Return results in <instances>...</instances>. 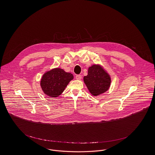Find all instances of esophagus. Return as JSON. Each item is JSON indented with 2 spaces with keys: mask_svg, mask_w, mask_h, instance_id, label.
Listing matches in <instances>:
<instances>
[{
  "mask_svg": "<svg viewBox=\"0 0 155 155\" xmlns=\"http://www.w3.org/2000/svg\"><path fill=\"white\" fill-rule=\"evenodd\" d=\"M76 79L77 80H81V79H82V76L80 75V74H77V75L76 76Z\"/></svg>",
  "mask_w": 155,
  "mask_h": 155,
  "instance_id": "esophagus-1",
  "label": "esophagus"
}]
</instances>
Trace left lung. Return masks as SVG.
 <instances>
[{
    "mask_svg": "<svg viewBox=\"0 0 155 155\" xmlns=\"http://www.w3.org/2000/svg\"><path fill=\"white\" fill-rule=\"evenodd\" d=\"M83 80L89 92L95 96L106 92L111 83L109 74L97 64L88 69L87 75L84 76Z\"/></svg>",
    "mask_w": 155,
    "mask_h": 155,
    "instance_id": "8db88e82",
    "label": "left lung"
}]
</instances>
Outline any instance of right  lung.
Listing matches in <instances>:
<instances>
[{
    "mask_svg": "<svg viewBox=\"0 0 155 155\" xmlns=\"http://www.w3.org/2000/svg\"><path fill=\"white\" fill-rule=\"evenodd\" d=\"M73 79L72 73L66 72L60 68H55L43 75L41 86L43 92L46 95L56 97L62 94Z\"/></svg>",
    "mask_w": 155,
    "mask_h": 155,
    "instance_id": "add662e5",
    "label": "right lung"
}]
</instances>
